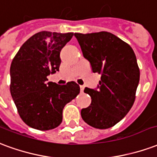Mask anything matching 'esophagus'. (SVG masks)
I'll list each match as a JSON object with an SVG mask.
<instances>
[{"instance_id": "1", "label": "esophagus", "mask_w": 157, "mask_h": 157, "mask_svg": "<svg viewBox=\"0 0 157 157\" xmlns=\"http://www.w3.org/2000/svg\"><path fill=\"white\" fill-rule=\"evenodd\" d=\"M83 90H84V86H83V85H80V92L83 93Z\"/></svg>"}]
</instances>
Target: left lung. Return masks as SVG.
Wrapping results in <instances>:
<instances>
[{
	"label": "left lung",
	"mask_w": 157,
	"mask_h": 157,
	"mask_svg": "<svg viewBox=\"0 0 157 157\" xmlns=\"http://www.w3.org/2000/svg\"><path fill=\"white\" fill-rule=\"evenodd\" d=\"M74 36L93 72L101 75L96 89H84L92 101L82 109V119L94 128H110L128 114L135 102L140 80L136 54L129 44L108 32Z\"/></svg>",
	"instance_id": "1"
}]
</instances>
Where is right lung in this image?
<instances>
[{
  "mask_svg": "<svg viewBox=\"0 0 157 157\" xmlns=\"http://www.w3.org/2000/svg\"><path fill=\"white\" fill-rule=\"evenodd\" d=\"M73 36L74 33H36L21 47L11 62V97L21 120L33 129L58 127L66 104L79 94V86L74 81L64 85L47 82L49 74L59 71L60 52Z\"/></svg>",
  "mask_w": 157,
  "mask_h": 157,
  "instance_id": "add662e5",
  "label": "right lung"
}]
</instances>
